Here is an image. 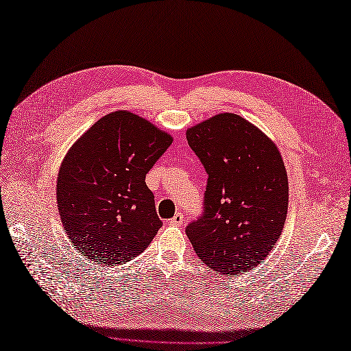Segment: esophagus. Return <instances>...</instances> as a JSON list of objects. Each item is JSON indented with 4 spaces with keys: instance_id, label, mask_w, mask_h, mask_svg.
I'll return each instance as SVG.
<instances>
[{
    "instance_id": "34e87169",
    "label": "esophagus",
    "mask_w": 351,
    "mask_h": 351,
    "mask_svg": "<svg viewBox=\"0 0 351 351\" xmlns=\"http://www.w3.org/2000/svg\"><path fill=\"white\" fill-rule=\"evenodd\" d=\"M182 221H184L182 213H176V214L173 215V217H171V219L169 220V225H171V226H181Z\"/></svg>"
}]
</instances>
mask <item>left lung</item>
Wrapping results in <instances>:
<instances>
[{"label": "left lung", "instance_id": "left-lung-1", "mask_svg": "<svg viewBox=\"0 0 351 351\" xmlns=\"http://www.w3.org/2000/svg\"><path fill=\"white\" fill-rule=\"evenodd\" d=\"M208 175L204 213L185 229L199 259L225 276L264 263L285 225L288 176L278 147L245 119L221 113L187 131Z\"/></svg>", "mask_w": 351, "mask_h": 351}]
</instances>
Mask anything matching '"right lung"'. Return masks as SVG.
I'll use <instances>...</instances> for the list:
<instances>
[{
  "mask_svg": "<svg viewBox=\"0 0 351 351\" xmlns=\"http://www.w3.org/2000/svg\"><path fill=\"white\" fill-rule=\"evenodd\" d=\"M171 137L143 117L114 111L73 145L57 178V206L69 241L88 261L122 265L162 226L146 173Z\"/></svg>",
  "mask_w": 351,
  "mask_h": 351,
  "instance_id": "right-lung-1",
  "label": "right lung"
}]
</instances>
